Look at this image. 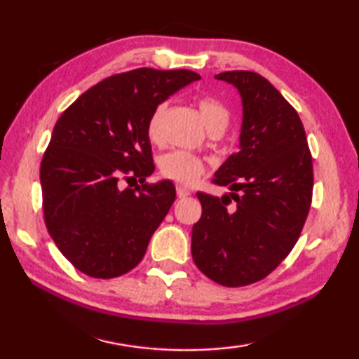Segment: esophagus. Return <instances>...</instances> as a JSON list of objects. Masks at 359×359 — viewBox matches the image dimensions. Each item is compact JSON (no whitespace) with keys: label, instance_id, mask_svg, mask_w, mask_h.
<instances>
[{"label":"esophagus","instance_id":"34e87169","mask_svg":"<svg viewBox=\"0 0 359 359\" xmlns=\"http://www.w3.org/2000/svg\"><path fill=\"white\" fill-rule=\"evenodd\" d=\"M175 191H177V196L179 198H187V196H190V190H188L187 187H184V185H177V188H175Z\"/></svg>","mask_w":359,"mask_h":359}]
</instances>
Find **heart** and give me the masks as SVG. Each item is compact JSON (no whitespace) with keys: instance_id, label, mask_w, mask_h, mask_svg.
<instances>
[{"instance_id":"heart-1","label":"heart","mask_w":359,"mask_h":359,"mask_svg":"<svg viewBox=\"0 0 359 359\" xmlns=\"http://www.w3.org/2000/svg\"><path fill=\"white\" fill-rule=\"evenodd\" d=\"M198 112L201 115L204 125L212 135H220L229 123V109L215 96H198ZM166 114V102H160L151 111L147 121V137L151 144L161 145L165 142V131H163V120ZM161 174L166 179L177 182L180 185H193L201 175L208 171V166L201 158L190 154V151L175 150L163 156Z\"/></svg>"}]
</instances>
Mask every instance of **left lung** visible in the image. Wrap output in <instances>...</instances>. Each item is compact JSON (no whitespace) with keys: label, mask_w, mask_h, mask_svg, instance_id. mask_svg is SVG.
Returning a JSON list of instances; mask_svg holds the SVG:
<instances>
[{"label":"left lung","mask_w":359,"mask_h":359,"mask_svg":"<svg viewBox=\"0 0 359 359\" xmlns=\"http://www.w3.org/2000/svg\"><path fill=\"white\" fill-rule=\"evenodd\" d=\"M215 77L242 96L241 150L212 180L229 187L231 198L196 193L203 215L193 226L191 255L210 280L245 287L269 276L299 239L312 204V155L296 109L267 79L253 71Z\"/></svg>","instance_id":"8db88e82"}]
</instances>
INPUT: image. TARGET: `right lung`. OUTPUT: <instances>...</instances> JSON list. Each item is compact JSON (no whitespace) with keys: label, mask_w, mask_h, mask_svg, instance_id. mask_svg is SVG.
Listing matches in <instances>:
<instances>
[{"label":"right lung","mask_w":359,"mask_h":359,"mask_svg":"<svg viewBox=\"0 0 359 359\" xmlns=\"http://www.w3.org/2000/svg\"><path fill=\"white\" fill-rule=\"evenodd\" d=\"M198 79L188 69L120 72L58 118L41 161L42 209L58 250L83 274L114 278L141 263L175 199L172 182H145L155 171L147 121ZM136 180L142 185L133 189Z\"/></svg>","instance_id":"right-lung-1"}]
</instances>
